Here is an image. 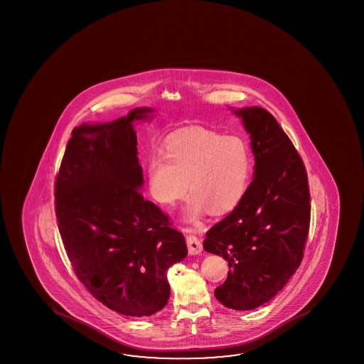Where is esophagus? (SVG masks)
Segmentation results:
<instances>
[{
    "mask_svg": "<svg viewBox=\"0 0 364 364\" xmlns=\"http://www.w3.org/2000/svg\"><path fill=\"white\" fill-rule=\"evenodd\" d=\"M186 244H188V251L191 255H198L203 250L202 241L198 239L194 235H188L186 236Z\"/></svg>",
    "mask_w": 364,
    "mask_h": 364,
    "instance_id": "obj_1",
    "label": "esophagus"
}]
</instances>
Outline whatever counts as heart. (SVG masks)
I'll return each instance as SVG.
<instances>
[{
  "instance_id": "heart-1",
  "label": "heart",
  "mask_w": 364,
  "mask_h": 364,
  "mask_svg": "<svg viewBox=\"0 0 364 364\" xmlns=\"http://www.w3.org/2000/svg\"><path fill=\"white\" fill-rule=\"evenodd\" d=\"M251 168L244 138L191 128L170 139L164 155L149 159V194L162 205H173L189 188L183 220L197 222L207 209L220 215L235 208L247 191Z\"/></svg>"
}]
</instances>
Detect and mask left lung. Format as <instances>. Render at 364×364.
<instances>
[{
  "mask_svg": "<svg viewBox=\"0 0 364 364\" xmlns=\"http://www.w3.org/2000/svg\"><path fill=\"white\" fill-rule=\"evenodd\" d=\"M250 134L252 181L230 215L207 232L203 247L228 262L215 296L225 307L254 310L282 291L304 257L310 191L304 162L272 114L233 109Z\"/></svg>",
  "mask_w": 364,
  "mask_h": 364,
  "instance_id": "left-lung-1",
  "label": "left lung"
}]
</instances>
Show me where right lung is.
<instances>
[{
  "label": "right lung",
  "instance_id": "obj_1",
  "mask_svg": "<svg viewBox=\"0 0 364 364\" xmlns=\"http://www.w3.org/2000/svg\"><path fill=\"white\" fill-rule=\"evenodd\" d=\"M136 107L109 123L72 131L55 180V215L75 273L94 297L120 315L146 317L170 297L167 270L188 255L184 236L146 200Z\"/></svg>",
  "mask_w": 364,
  "mask_h": 364
}]
</instances>
